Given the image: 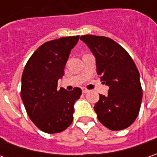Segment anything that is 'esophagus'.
<instances>
[{"mask_svg":"<svg viewBox=\"0 0 157 157\" xmlns=\"http://www.w3.org/2000/svg\"><path fill=\"white\" fill-rule=\"evenodd\" d=\"M89 92V90L88 89L86 88V87H83V88H82V92H83V93H86V92Z\"/></svg>","mask_w":157,"mask_h":157,"instance_id":"esophagus-1","label":"esophagus"}]
</instances>
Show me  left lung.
Returning a JSON list of instances; mask_svg holds the SVG:
<instances>
[{
  "label": "left lung",
  "mask_w": 157,
  "mask_h": 157,
  "mask_svg": "<svg viewBox=\"0 0 157 157\" xmlns=\"http://www.w3.org/2000/svg\"><path fill=\"white\" fill-rule=\"evenodd\" d=\"M97 62V73L109 86L108 95L99 94L94 106L98 120L111 130L128 128L140 112L143 92L140 73L135 62L124 48L103 36L83 35Z\"/></svg>",
  "instance_id": "left-lung-1"
}]
</instances>
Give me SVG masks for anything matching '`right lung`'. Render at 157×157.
<instances>
[{"instance_id":"right-lung-1","label":"right lung","mask_w":157,"mask_h":157,"mask_svg":"<svg viewBox=\"0 0 157 157\" xmlns=\"http://www.w3.org/2000/svg\"><path fill=\"white\" fill-rule=\"evenodd\" d=\"M78 40L79 36H71L46 42L29 58L22 72V102L33 123L45 133L64 131L73 121L74 103L82 90L75 87L70 92L57 86Z\"/></svg>"}]
</instances>
